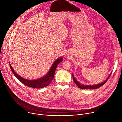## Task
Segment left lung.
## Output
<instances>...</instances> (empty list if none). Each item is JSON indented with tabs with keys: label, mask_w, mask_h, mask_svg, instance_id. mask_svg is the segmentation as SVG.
<instances>
[{
	"label": "left lung",
	"mask_w": 122,
	"mask_h": 122,
	"mask_svg": "<svg viewBox=\"0 0 122 122\" xmlns=\"http://www.w3.org/2000/svg\"><path fill=\"white\" fill-rule=\"evenodd\" d=\"M111 73H111V74L109 75V76H108V78H107V79L104 81H103V82L100 83V84H99L94 85V86H87V85H82V84H80V83L79 82H78L77 81H76V78L74 77V76L73 74H72V76H73V80H74V81L75 83L80 88H81V89H97V88H98L101 87V86H102L103 85H104L105 84V82L107 81L108 80V79L109 78V77L111 75Z\"/></svg>",
	"instance_id": "1"
}]
</instances>
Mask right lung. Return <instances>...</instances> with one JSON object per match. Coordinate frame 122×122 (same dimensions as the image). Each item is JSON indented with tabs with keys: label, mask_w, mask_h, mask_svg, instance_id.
<instances>
[{
	"label": "right lung",
	"mask_w": 122,
	"mask_h": 122,
	"mask_svg": "<svg viewBox=\"0 0 122 122\" xmlns=\"http://www.w3.org/2000/svg\"><path fill=\"white\" fill-rule=\"evenodd\" d=\"M62 57H60L59 58L57 59V60H56L53 63L52 66H51L49 72L46 75H45L44 76H42V77L40 79L35 80H30L25 79L18 75L15 72L13 69L12 68L10 64H9L11 71H12L13 73V74L22 83H23V84H24L26 86L35 88H41L45 86H47L51 82V81H52L54 78V76L57 66L62 61Z\"/></svg>",
	"instance_id": "obj_1"
}]
</instances>
